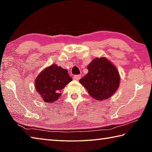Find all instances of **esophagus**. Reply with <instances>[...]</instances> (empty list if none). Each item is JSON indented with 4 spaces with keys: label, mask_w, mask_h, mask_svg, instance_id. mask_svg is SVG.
<instances>
[{
    "label": "esophagus",
    "mask_w": 152,
    "mask_h": 152,
    "mask_svg": "<svg viewBox=\"0 0 152 152\" xmlns=\"http://www.w3.org/2000/svg\"><path fill=\"white\" fill-rule=\"evenodd\" d=\"M81 78V75H75L73 77V79L74 80H79Z\"/></svg>",
    "instance_id": "1"
}]
</instances>
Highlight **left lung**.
Instances as JSON below:
<instances>
[{"label":"left lung","instance_id":"1","mask_svg":"<svg viewBox=\"0 0 152 152\" xmlns=\"http://www.w3.org/2000/svg\"><path fill=\"white\" fill-rule=\"evenodd\" d=\"M87 69L88 72L79 82L95 100H106L117 91L120 84L119 71L107 58L93 59Z\"/></svg>","mask_w":152,"mask_h":152}]
</instances>
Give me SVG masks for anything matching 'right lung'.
I'll list each match as a JSON object with an SVG mask.
<instances>
[{"mask_svg":"<svg viewBox=\"0 0 152 152\" xmlns=\"http://www.w3.org/2000/svg\"><path fill=\"white\" fill-rule=\"evenodd\" d=\"M72 78L67 70L56 64H51L41 72L35 80V88L43 101L53 103L61 96V90Z\"/></svg>","mask_w":152,"mask_h":152,"instance_id":"obj_1","label":"right lung"}]
</instances>
